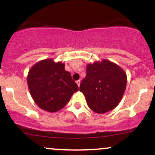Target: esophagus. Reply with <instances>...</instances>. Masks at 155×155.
<instances>
[{
  "label": "esophagus",
  "mask_w": 155,
  "mask_h": 155,
  "mask_svg": "<svg viewBox=\"0 0 155 155\" xmlns=\"http://www.w3.org/2000/svg\"><path fill=\"white\" fill-rule=\"evenodd\" d=\"M76 84H77L78 86L79 87V86H80V83H81V81H80V80H77V81H76Z\"/></svg>",
  "instance_id": "1"
}]
</instances>
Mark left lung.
Returning a JSON list of instances; mask_svg holds the SVG:
<instances>
[{
    "mask_svg": "<svg viewBox=\"0 0 155 155\" xmlns=\"http://www.w3.org/2000/svg\"><path fill=\"white\" fill-rule=\"evenodd\" d=\"M86 72L79 90L86 97L90 109L104 114L116 108L127 85V76L123 69L109 60H103L88 64Z\"/></svg>",
    "mask_w": 155,
    "mask_h": 155,
    "instance_id": "8db88e82",
    "label": "left lung"
}]
</instances>
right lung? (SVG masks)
Instances as JSON below:
<instances>
[{"label": "right lung", "mask_w": 155, "mask_h": 155, "mask_svg": "<svg viewBox=\"0 0 155 155\" xmlns=\"http://www.w3.org/2000/svg\"><path fill=\"white\" fill-rule=\"evenodd\" d=\"M27 81L34 102L49 112L62 109L79 90L71 73L65 70V64L52 59L35 63L28 72Z\"/></svg>", "instance_id": "1"}]
</instances>
